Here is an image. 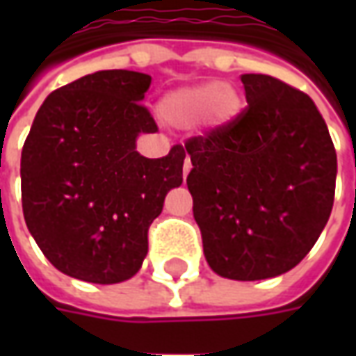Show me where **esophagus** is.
I'll return each instance as SVG.
<instances>
[{"instance_id": "esophagus-1", "label": "esophagus", "mask_w": 356, "mask_h": 356, "mask_svg": "<svg viewBox=\"0 0 356 356\" xmlns=\"http://www.w3.org/2000/svg\"><path fill=\"white\" fill-rule=\"evenodd\" d=\"M191 168H193V163H191V158H185V163H183V175L186 177V173L191 171Z\"/></svg>"}]
</instances>
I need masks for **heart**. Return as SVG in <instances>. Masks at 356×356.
Returning <instances> with one entry per match:
<instances>
[{"label":"heart","mask_w":356,"mask_h":356,"mask_svg":"<svg viewBox=\"0 0 356 356\" xmlns=\"http://www.w3.org/2000/svg\"><path fill=\"white\" fill-rule=\"evenodd\" d=\"M240 110L238 95L221 81L204 83L168 95L160 104L162 116L173 125H194L208 120L211 124H225Z\"/></svg>","instance_id":"1"}]
</instances>
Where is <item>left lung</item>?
Instances as JSON below:
<instances>
[{
	"instance_id": "1",
	"label": "left lung",
	"mask_w": 356,
	"mask_h": 356,
	"mask_svg": "<svg viewBox=\"0 0 356 356\" xmlns=\"http://www.w3.org/2000/svg\"><path fill=\"white\" fill-rule=\"evenodd\" d=\"M248 106L185 143L204 255L219 276L263 280L305 257L328 223L337 158L311 97L242 74Z\"/></svg>"
}]
</instances>
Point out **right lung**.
Wrapping results in <instances>:
<instances>
[{
  "mask_svg": "<svg viewBox=\"0 0 356 356\" xmlns=\"http://www.w3.org/2000/svg\"><path fill=\"white\" fill-rule=\"evenodd\" d=\"M148 74L101 70L55 89L30 127L20 158L22 211L55 267L95 284L124 282L143 265L148 227L183 183L185 148L163 158L135 150L156 133L140 101Z\"/></svg>",
  "mask_w": 356,
  "mask_h": 356,
  "instance_id": "right-lung-1",
  "label": "right lung"
}]
</instances>
